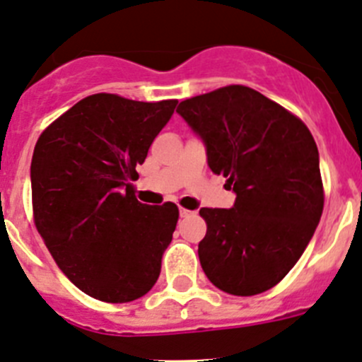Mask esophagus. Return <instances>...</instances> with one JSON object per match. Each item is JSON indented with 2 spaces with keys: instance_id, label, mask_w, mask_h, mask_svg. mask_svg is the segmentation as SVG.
<instances>
[{
  "instance_id": "34e87169",
  "label": "esophagus",
  "mask_w": 362,
  "mask_h": 362,
  "mask_svg": "<svg viewBox=\"0 0 362 362\" xmlns=\"http://www.w3.org/2000/svg\"><path fill=\"white\" fill-rule=\"evenodd\" d=\"M191 215H194V211L187 210V208H180V217H191Z\"/></svg>"
}]
</instances>
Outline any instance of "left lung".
Returning a JSON list of instances; mask_svg holds the SVG:
<instances>
[{"mask_svg":"<svg viewBox=\"0 0 362 362\" xmlns=\"http://www.w3.org/2000/svg\"><path fill=\"white\" fill-rule=\"evenodd\" d=\"M203 140L208 166L228 178L231 208H202L204 275L228 294L272 289L301 257L324 208L319 151L308 127L257 90L228 86L178 105Z\"/></svg>","mask_w":362,"mask_h":362,"instance_id":"1","label":"left lung"}]
</instances>
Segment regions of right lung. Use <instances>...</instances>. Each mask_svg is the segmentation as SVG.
<instances>
[{
	"mask_svg": "<svg viewBox=\"0 0 362 362\" xmlns=\"http://www.w3.org/2000/svg\"><path fill=\"white\" fill-rule=\"evenodd\" d=\"M177 103L93 94L54 120L36 141L31 160L36 229L61 272L90 298L129 303L158 282L178 208L140 203L131 180Z\"/></svg>",
	"mask_w": 362,
	"mask_h": 362,
	"instance_id": "1",
	"label": "right lung"
}]
</instances>
